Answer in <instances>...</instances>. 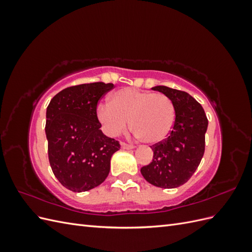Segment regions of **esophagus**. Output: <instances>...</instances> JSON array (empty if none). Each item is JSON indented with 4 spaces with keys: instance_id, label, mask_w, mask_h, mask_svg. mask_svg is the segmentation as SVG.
Segmentation results:
<instances>
[{
    "instance_id": "esophagus-1",
    "label": "esophagus",
    "mask_w": 252,
    "mask_h": 252,
    "mask_svg": "<svg viewBox=\"0 0 252 252\" xmlns=\"http://www.w3.org/2000/svg\"><path fill=\"white\" fill-rule=\"evenodd\" d=\"M121 147L123 148V149H132V148H134V145H132V144H127V143H125V142H122V143H121Z\"/></svg>"
}]
</instances>
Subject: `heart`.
<instances>
[{"label": "heart", "instance_id": "1", "mask_svg": "<svg viewBox=\"0 0 252 252\" xmlns=\"http://www.w3.org/2000/svg\"><path fill=\"white\" fill-rule=\"evenodd\" d=\"M96 117L110 136L125 132L130 121L132 131L141 141L157 144L172 130L175 108L164 94L126 87L113 93L109 103L98 104Z\"/></svg>", "mask_w": 252, "mask_h": 252}]
</instances>
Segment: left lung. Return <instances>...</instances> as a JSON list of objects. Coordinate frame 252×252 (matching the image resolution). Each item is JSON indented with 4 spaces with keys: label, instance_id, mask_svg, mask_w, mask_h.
<instances>
[{
    "label": "left lung",
    "instance_id": "8db88e82",
    "mask_svg": "<svg viewBox=\"0 0 252 252\" xmlns=\"http://www.w3.org/2000/svg\"><path fill=\"white\" fill-rule=\"evenodd\" d=\"M152 90L168 95L175 108L172 130L162 142L152 145L154 159L143 166L141 173L150 184L159 188H177L192 177L205 151L208 120L202 105L185 91L167 86Z\"/></svg>",
    "mask_w": 252,
    "mask_h": 252
}]
</instances>
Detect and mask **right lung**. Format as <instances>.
I'll return each mask as SVG.
<instances>
[{"label":"right lung","mask_w":252,"mask_h":252,"mask_svg":"<svg viewBox=\"0 0 252 252\" xmlns=\"http://www.w3.org/2000/svg\"><path fill=\"white\" fill-rule=\"evenodd\" d=\"M113 84H81L60 91L46 111L45 132L53 174L73 192L88 191L105 181L119 141L101 130L96 106Z\"/></svg>","instance_id":"add662e5"}]
</instances>
